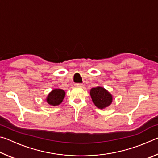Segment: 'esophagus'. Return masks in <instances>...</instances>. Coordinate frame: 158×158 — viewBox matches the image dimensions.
<instances>
[{
	"label": "esophagus",
	"instance_id": "esophagus-1",
	"mask_svg": "<svg viewBox=\"0 0 158 158\" xmlns=\"http://www.w3.org/2000/svg\"><path fill=\"white\" fill-rule=\"evenodd\" d=\"M74 85H75V86H78V87H82L83 84H81V83H75V84H74Z\"/></svg>",
	"mask_w": 158,
	"mask_h": 158
}]
</instances>
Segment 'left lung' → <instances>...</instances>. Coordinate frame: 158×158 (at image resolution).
<instances>
[{"instance_id":"obj_1","label":"left lung","mask_w":158,"mask_h":158,"mask_svg":"<svg viewBox=\"0 0 158 158\" xmlns=\"http://www.w3.org/2000/svg\"><path fill=\"white\" fill-rule=\"evenodd\" d=\"M90 93L93 103L99 109L105 108L112 102L111 95L102 87L93 88Z\"/></svg>"}]
</instances>
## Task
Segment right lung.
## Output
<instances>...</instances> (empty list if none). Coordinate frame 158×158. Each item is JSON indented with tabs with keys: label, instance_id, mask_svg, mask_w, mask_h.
Wrapping results in <instances>:
<instances>
[{
	"label": "right lung",
	"instance_id": "add662e5",
	"mask_svg": "<svg viewBox=\"0 0 158 158\" xmlns=\"http://www.w3.org/2000/svg\"><path fill=\"white\" fill-rule=\"evenodd\" d=\"M65 93L61 89H55L51 92L47 98V102L50 105L56 106L62 102Z\"/></svg>",
	"mask_w": 158,
	"mask_h": 158
}]
</instances>
